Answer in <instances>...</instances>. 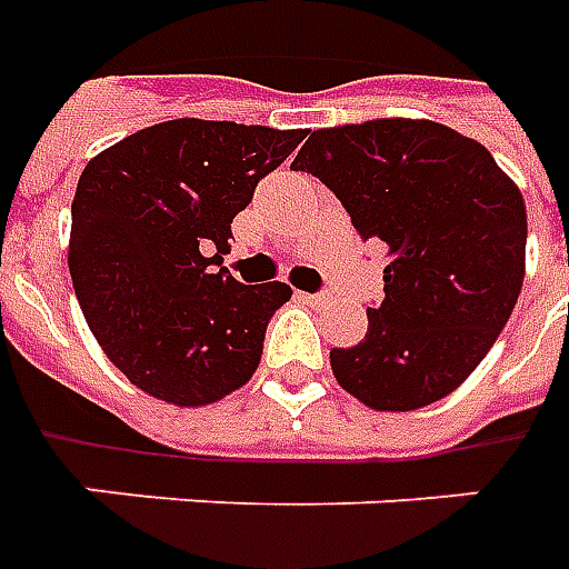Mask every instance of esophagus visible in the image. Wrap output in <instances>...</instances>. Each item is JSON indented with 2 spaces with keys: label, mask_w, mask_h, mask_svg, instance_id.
Listing matches in <instances>:
<instances>
[{
  "label": "esophagus",
  "mask_w": 569,
  "mask_h": 569,
  "mask_svg": "<svg viewBox=\"0 0 569 569\" xmlns=\"http://www.w3.org/2000/svg\"><path fill=\"white\" fill-rule=\"evenodd\" d=\"M300 300H306V303H312V306H321V303H328L330 293H300Z\"/></svg>",
  "instance_id": "1"
}]
</instances>
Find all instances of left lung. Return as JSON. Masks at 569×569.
<instances>
[{"mask_svg": "<svg viewBox=\"0 0 569 569\" xmlns=\"http://www.w3.org/2000/svg\"><path fill=\"white\" fill-rule=\"evenodd\" d=\"M386 244L382 303L330 368L373 410L441 401L478 368L518 303L527 248L521 189L478 140L429 119L318 128L291 164Z\"/></svg>", "mask_w": 569, "mask_h": 569, "instance_id": "8db88e82", "label": "left lung"}]
</instances>
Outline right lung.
<instances>
[{"label":"right lung","mask_w":569,"mask_h":569,"mask_svg":"<svg viewBox=\"0 0 569 569\" xmlns=\"http://www.w3.org/2000/svg\"><path fill=\"white\" fill-rule=\"evenodd\" d=\"M303 128L171 119L84 164L70 229V276L100 349L140 392L213 405L251 380L284 281L239 284L220 266L232 217Z\"/></svg>","instance_id":"obj_1"}]
</instances>
